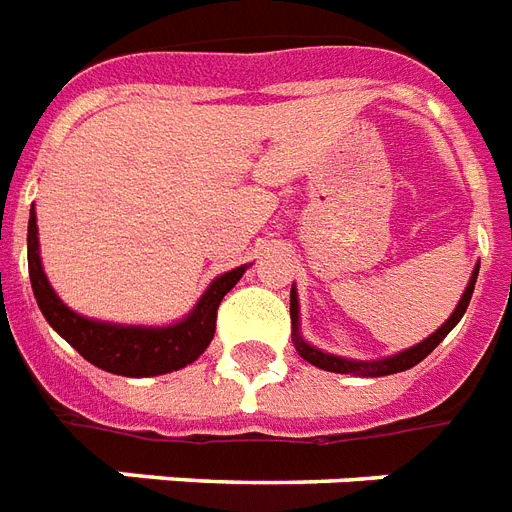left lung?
Wrapping results in <instances>:
<instances>
[{
    "mask_svg": "<svg viewBox=\"0 0 512 512\" xmlns=\"http://www.w3.org/2000/svg\"><path fill=\"white\" fill-rule=\"evenodd\" d=\"M476 277H478V267L473 269V277H470L468 288H465L463 298H460V304H457V309L452 312V317H449V320L444 322V325L431 335V338H425V341L418 343V346H412V349L402 351V354H396V357L391 359H383V362H349V359L333 357V354H325V351L320 349H312V346L298 335V298H296V290H290V322H293V343H296V351L306 359V362H309V365L322 367V370L327 372H341V375H346V372H362V375H394V372L410 370V367H415L418 362H423V359L428 357V354H431V351L444 341V338H447L449 330L463 320L465 309H468L470 304V296H473V288H476Z\"/></svg>",
    "mask_w": 512,
    "mask_h": 512,
    "instance_id": "left-lung-1",
    "label": "left lung"
}]
</instances>
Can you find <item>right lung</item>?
Returning <instances> with one entry per match:
<instances>
[{
    "instance_id": "right-lung-1",
    "label": "right lung",
    "mask_w": 512,
    "mask_h": 512,
    "mask_svg": "<svg viewBox=\"0 0 512 512\" xmlns=\"http://www.w3.org/2000/svg\"><path fill=\"white\" fill-rule=\"evenodd\" d=\"M245 267H237L227 275L216 277L206 296L185 322L171 327H124L94 322L71 312L68 306L55 296L44 275L39 261V237H36V216L31 211L28 219V275L34 288L36 304L47 317V322L79 351L81 357L92 362L100 370L126 375V378H147V375H163V372L179 370L208 349L216 330V309L222 298L235 288V282L243 277Z\"/></svg>"
}]
</instances>
